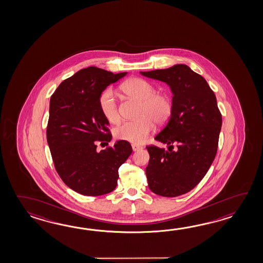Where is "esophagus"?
Returning <instances> with one entry per match:
<instances>
[{
    "label": "esophagus",
    "mask_w": 263,
    "mask_h": 263,
    "mask_svg": "<svg viewBox=\"0 0 263 263\" xmlns=\"http://www.w3.org/2000/svg\"><path fill=\"white\" fill-rule=\"evenodd\" d=\"M132 146H133V151H138L143 148L142 146H140V145H133Z\"/></svg>",
    "instance_id": "obj_1"
}]
</instances>
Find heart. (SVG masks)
I'll list each match as a JSON object with an SVG mask.
<instances>
[{"mask_svg": "<svg viewBox=\"0 0 263 263\" xmlns=\"http://www.w3.org/2000/svg\"><path fill=\"white\" fill-rule=\"evenodd\" d=\"M121 88L127 95L141 101L137 116L140 118L120 124L114 130V134L118 139L139 144L152 132L154 122L157 125H162L167 121L172 112V101L166 94H155V87L143 79L128 80L121 85ZM99 105L107 121L118 123L120 116L114 89L109 87L101 93Z\"/></svg>", "mask_w": 263, "mask_h": 263, "instance_id": "obj_1", "label": "heart"}]
</instances>
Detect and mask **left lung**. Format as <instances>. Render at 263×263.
I'll list each match as a JSON object with an SVG mask.
<instances>
[{
  "instance_id": "obj_1",
  "label": "left lung",
  "mask_w": 263,
  "mask_h": 263,
  "mask_svg": "<svg viewBox=\"0 0 263 263\" xmlns=\"http://www.w3.org/2000/svg\"><path fill=\"white\" fill-rule=\"evenodd\" d=\"M140 74L165 83L173 96L170 118L155 136L169 151L146 146L148 187L159 196H181L200 182L216 155L222 127L216 98L206 80L187 65Z\"/></svg>"
}]
</instances>
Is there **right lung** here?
<instances>
[{"label": "right lung", "mask_w": 263, "mask_h": 263, "mask_svg": "<svg viewBox=\"0 0 263 263\" xmlns=\"http://www.w3.org/2000/svg\"><path fill=\"white\" fill-rule=\"evenodd\" d=\"M128 72L88 67L63 81L50 101L47 142L56 171L70 189L84 196L106 195L118 184V168L133 152L119 140L99 151L97 142L112 140L99 99L107 86Z\"/></svg>", "instance_id": "obj_1"}]
</instances>
